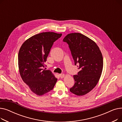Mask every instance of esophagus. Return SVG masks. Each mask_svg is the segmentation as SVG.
<instances>
[{"instance_id":"esophagus-1","label":"esophagus","mask_w":122,"mask_h":122,"mask_svg":"<svg viewBox=\"0 0 122 122\" xmlns=\"http://www.w3.org/2000/svg\"><path fill=\"white\" fill-rule=\"evenodd\" d=\"M59 76H60V77H61V78H64V76H65V75L64 74H60Z\"/></svg>"}]
</instances>
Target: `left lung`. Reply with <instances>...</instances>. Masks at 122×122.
<instances>
[{
  "instance_id": "obj_1",
  "label": "left lung",
  "mask_w": 122,
  "mask_h": 122,
  "mask_svg": "<svg viewBox=\"0 0 122 122\" xmlns=\"http://www.w3.org/2000/svg\"><path fill=\"white\" fill-rule=\"evenodd\" d=\"M63 41L69 44L75 65L78 64L80 70L78 75L73 76L75 84L70 91L84 95L92 90L100 78L103 66L101 52L93 41L81 33L69 34Z\"/></svg>"
}]
</instances>
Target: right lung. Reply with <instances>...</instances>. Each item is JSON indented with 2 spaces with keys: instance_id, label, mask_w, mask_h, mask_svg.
Listing matches in <instances>:
<instances>
[{
  "instance_id": "add662e5",
  "label": "right lung",
  "mask_w": 122,
  "mask_h": 122,
  "mask_svg": "<svg viewBox=\"0 0 122 122\" xmlns=\"http://www.w3.org/2000/svg\"><path fill=\"white\" fill-rule=\"evenodd\" d=\"M62 34L43 32L29 38L22 44L18 54L19 73L31 91L42 95L53 88L57 79L44 67L53 42Z\"/></svg>"
}]
</instances>
